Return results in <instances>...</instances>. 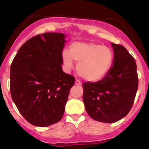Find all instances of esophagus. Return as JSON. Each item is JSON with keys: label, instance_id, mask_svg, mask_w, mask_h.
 Returning a JSON list of instances; mask_svg holds the SVG:
<instances>
[{"label": "esophagus", "instance_id": "obj_1", "mask_svg": "<svg viewBox=\"0 0 149 149\" xmlns=\"http://www.w3.org/2000/svg\"><path fill=\"white\" fill-rule=\"evenodd\" d=\"M75 84H77V85H81V81L80 80H78V79H76Z\"/></svg>", "mask_w": 149, "mask_h": 149}]
</instances>
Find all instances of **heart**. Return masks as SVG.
Instances as JSON below:
<instances>
[{"label":"heart","instance_id":"1","mask_svg":"<svg viewBox=\"0 0 149 149\" xmlns=\"http://www.w3.org/2000/svg\"><path fill=\"white\" fill-rule=\"evenodd\" d=\"M112 51L99 44L92 42H74L70 51L62 52V61L67 70L73 68L74 61L78 63V74L88 81H97L106 75L113 63Z\"/></svg>","mask_w":149,"mask_h":149}]
</instances>
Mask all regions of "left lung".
<instances>
[{
  "instance_id": "obj_1",
  "label": "left lung",
  "mask_w": 149,
  "mask_h": 149,
  "mask_svg": "<svg viewBox=\"0 0 149 149\" xmlns=\"http://www.w3.org/2000/svg\"><path fill=\"white\" fill-rule=\"evenodd\" d=\"M113 66L102 80L84 82L83 102L89 116L104 123L118 122L128 115L136 95L139 78L135 58L124 46L111 43Z\"/></svg>"
}]
</instances>
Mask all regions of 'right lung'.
I'll return each mask as SVG.
<instances>
[{"label":"right lung","mask_w":149,"mask_h":149,"mask_svg":"<svg viewBox=\"0 0 149 149\" xmlns=\"http://www.w3.org/2000/svg\"><path fill=\"white\" fill-rule=\"evenodd\" d=\"M65 34L45 33L27 40L14 57L10 71L13 101L33 125L60 121L75 78L61 68Z\"/></svg>","instance_id":"obj_1"}]
</instances>
